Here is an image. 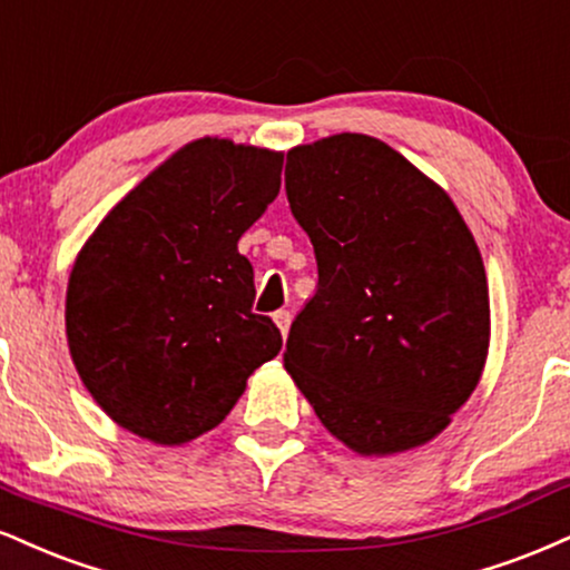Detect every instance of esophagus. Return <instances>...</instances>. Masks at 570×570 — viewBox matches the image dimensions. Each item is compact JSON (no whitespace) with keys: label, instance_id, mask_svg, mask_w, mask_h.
Wrapping results in <instances>:
<instances>
[{"label":"esophagus","instance_id":"34e87169","mask_svg":"<svg viewBox=\"0 0 570 570\" xmlns=\"http://www.w3.org/2000/svg\"><path fill=\"white\" fill-rule=\"evenodd\" d=\"M273 321H276V326L281 328V334H289V326H292V313L289 311H276L273 313Z\"/></svg>","mask_w":570,"mask_h":570}]
</instances>
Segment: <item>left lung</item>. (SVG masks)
Listing matches in <instances>:
<instances>
[{"label":"left lung","instance_id":"left-lung-1","mask_svg":"<svg viewBox=\"0 0 570 570\" xmlns=\"http://www.w3.org/2000/svg\"><path fill=\"white\" fill-rule=\"evenodd\" d=\"M286 198L318 263L286 340L294 385L363 456L433 441L481 380L491 334L485 267L454 202L355 132L292 148Z\"/></svg>","mask_w":570,"mask_h":570}]
</instances>
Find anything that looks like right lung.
I'll list each match as a JSON object with an SVG mask.
<instances>
[{
	"label": "right lung",
	"instance_id": "1",
	"mask_svg": "<svg viewBox=\"0 0 570 570\" xmlns=\"http://www.w3.org/2000/svg\"><path fill=\"white\" fill-rule=\"evenodd\" d=\"M284 154L188 142L108 212L66 292L73 366L129 433L180 445L217 428L281 332L252 313L238 238L278 196Z\"/></svg>",
	"mask_w": 570,
	"mask_h": 570
}]
</instances>
